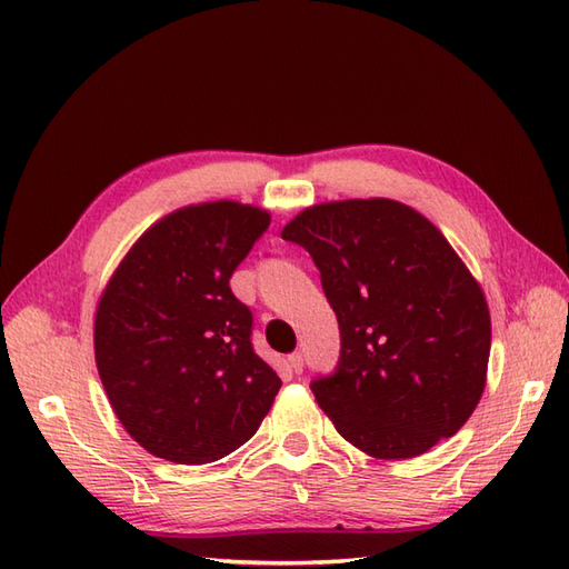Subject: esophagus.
<instances>
[{"label":"esophagus","instance_id":"1","mask_svg":"<svg viewBox=\"0 0 569 569\" xmlns=\"http://www.w3.org/2000/svg\"><path fill=\"white\" fill-rule=\"evenodd\" d=\"M288 367H291V371H293V373H300V371H303V355L296 352V355L288 357Z\"/></svg>","mask_w":569,"mask_h":569}]
</instances>
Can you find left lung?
<instances>
[{"instance_id":"8db88e82","label":"left lung","mask_w":569,"mask_h":569,"mask_svg":"<svg viewBox=\"0 0 569 569\" xmlns=\"http://www.w3.org/2000/svg\"><path fill=\"white\" fill-rule=\"evenodd\" d=\"M316 261L340 361L310 383L337 432L410 459L465 426L487 386L485 291L428 217L389 198L320 202L283 227Z\"/></svg>"}]
</instances>
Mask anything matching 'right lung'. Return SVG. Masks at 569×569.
Instances as JSON below:
<instances>
[{"mask_svg":"<svg viewBox=\"0 0 569 569\" xmlns=\"http://www.w3.org/2000/svg\"><path fill=\"white\" fill-rule=\"evenodd\" d=\"M271 214L188 204L143 232L94 312V361L114 416L143 450L208 465L259 430L281 379L253 355L251 310L229 278Z\"/></svg>","mask_w":569,"mask_h":569,"instance_id":"obj_1","label":"right lung"}]
</instances>
